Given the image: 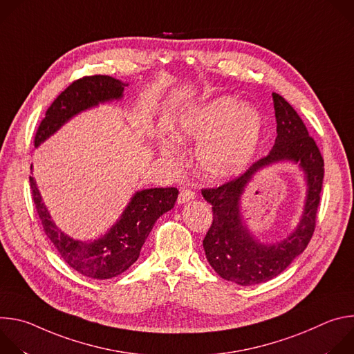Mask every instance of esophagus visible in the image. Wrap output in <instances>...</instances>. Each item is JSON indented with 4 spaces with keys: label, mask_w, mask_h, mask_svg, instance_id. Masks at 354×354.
Instances as JSON below:
<instances>
[{
    "label": "esophagus",
    "mask_w": 354,
    "mask_h": 354,
    "mask_svg": "<svg viewBox=\"0 0 354 354\" xmlns=\"http://www.w3.org/2000/svg\"><path fill=\"white\" fill-rule=\"evenodd\" d=\"M193 198H196V193L192 192V190H189V189H183V190H180V193H179L178 203H179V205H183V203H186V201H190V200H193Z\"/></svg>",
    "instance_id": "obj_1"
}]
</instances>
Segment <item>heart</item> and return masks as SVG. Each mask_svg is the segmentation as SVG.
Segmentation results:
<instances>
[{"instance_id":"b5f03b06","label":"heart","mask_w":354,"mask_h":354,"mask_svg":"<svg viewBox=\"0 0 354 354\" xmlns=\"http://www.w3.org/2000/svg\"><path fill=\"white\" fill-rule=\"evenodd\" d=\"M263 119L261 112L242 100L221 95L193 105L178 119L175 137L180 142L198 144L200 172L214 182L242 175L261 145ZM161 154L174 162L180 160L175 140H164Z\"/></svg>"}]
</instances>
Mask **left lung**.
<instances>
[{"label": "left lung", "mask_w": 354, "mask_h": 354, "mask_svg": "<svg viewBox=\"0 0 354 354\" xmlns=\"http://www.w3.org/2000/svg\"><path fill=\"white\" fill-rule=\"evenodd\" d=\"M277 137L270 153L252 165L238 179L201 194L213 207V224L203 239L206 258L224 280L239 286H254L279 276L307 248L315 228L319 194L324 180V160L306 124L279 93H272ZM280 162L299 165L308 190L297 227L286 239L262 243L248 230L240 200L256 174Z\"/></svg>", "instance_id": "1"}]
</instances>
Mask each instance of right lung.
Segmentation results:
<instances>
[{"mask_svg": "<svg viewBox=\"0 0 354 354\" xmlns=\"http://www.w3.org/2000/svg\"><path fill=\"white\" fill-rule=\"evenodd\" d=\"M127 82L109 75H92L74 81L64 89L46 112L36 137L37 148L47 138L57 133L77 115L111 104L123 97ZM30 169L32 165H30ZM32 197L41 220L43 231L59 250L63 261L82 276L105 280L126 272L140 257L141 246L153 230L156 221L174 209L178 198L176 187H151L137 190L118 221L96 239H74L63 232L52 220L36 179L29 176Z\"/></svg>", "mask_w": 354, "mask_h": 354, "instance_id": "1", "label": "right lung"}]
</instances>
